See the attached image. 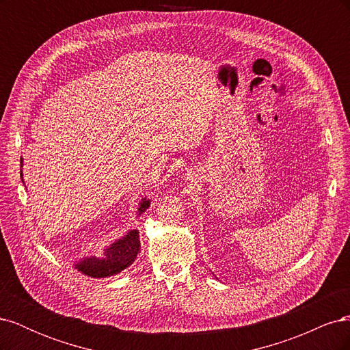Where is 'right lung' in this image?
<instances>
[{
	"label": "right lung",
	"mask_w": 350,
	"mask_h": 350,
	"mask_svg": "<svg viewBox=\"0 0 350 350\" xmlns=\"http://www.w3.org/2000/svg\"><path fill=\"white\" fill-rule=\"evenodd\" d=\"M22 163V171H20V176L23 179V157L20 159ZM152 200L147 198L146 196L140 200L139 207H137V216H142L144 211L150 207ZM140 251V238L139 230L130 229L126 234L118 239H115L111 245L103 250V256L96 257H83L74 262V269L83 273L84 276H89L93 279H103L111 278L115 274L121 273L126 267H130L137 258V254Z\"/></svg>",
	"instance_id": "1"
}]
</instances>
